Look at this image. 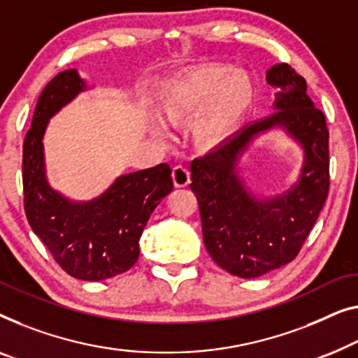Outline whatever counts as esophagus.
<instances>
[{
    "mask_svg": "<svg viewBox=\"0 0 358 358\" xmlns=\"http://www.w3.org/2000/svg\"><path fill=\"white\" fill-rule=\"evenodd\" d=\"M173 180L176 187H187L190 184V173L187 168H184L182 164L173 168Z\"/></svg>",
    "mask_w": 358,
    "mask_h": 358,
    "instance_id": "esophagus-1",
    "label": "esophagus"
}]
</instances>
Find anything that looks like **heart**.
I'll use <instances>...</instances> for the list:
<instances>
[{
	"mask_svg": "<svg viewBox=\"0 0 358 358\" xmlns=\"http://www.w3.org/2000/svg\"><path fill=\"white\" fill-rule=\"evenodd\" d=\"M252 98L253 85L247 72L224 64H210L190 71L171 87L163 113L169 122H178L205 107L194 132L199 141L213 143L234 131ZM155 134L166 137L162 126L155 127Z\"/></svg>",
	"mask_w": 358,
	"mask_h": 358,
	"instance_id": "obj_1",
	"label": "heart"
}]
</instances>
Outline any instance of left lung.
Listing matches in <instances>:
<instances>
[{"label": "left lung", "mask_w": 358, "mask_h": 358, "mask_svg": "<svg viewBox=\"0 0 358 358\" xmlns=\"http://www.w3.org/2000/svg\"><path fill=\"white\" fill-rule=\"evenodd\" d=\"M266 80L276 89L273 115L243 126L190 164L206 250L217 266L243 279L297 257L329 190V134L324 115L307 95V82L284 63L269 67ZM271 128H281L299 145L303 168L282 194L258 197L241 178V159L251 142Z\"/></svg>", "instance_id": "8db88e82"}]
</instances>
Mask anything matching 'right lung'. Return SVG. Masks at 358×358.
Here are the masks:
<instances>
[{
    "mask_svg": "<svg viewBox=\"0 0 358 358\" xmlns=\"http://www.w3.org/2000/svg\"><path fill=\"white\" fill-rule=\"evenodd\" d=\"M89 89L77 69H67L41 92L24 141V206L32 231L67 274L82 281H103L136 265L145 226L174 184L169 164L162 163L117 176L92 200H72L51 187L45 163L46 127Z\"/></svg>",
    "mask_w": 358,
    "mask_h": 358,
    "instance_id": "obj_1",
    "label": "right lung"
}]
</instances>
